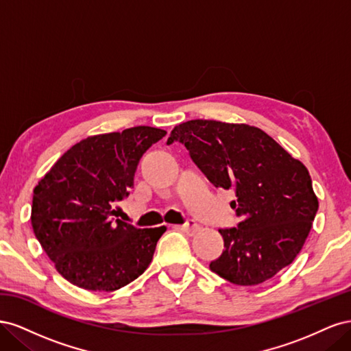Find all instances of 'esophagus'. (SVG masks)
Here are the masks:
<instances>
[{
  "label": "esophagus",
  "instance_id": "esophagus-1",
  "mask_svg": "<svg viewBox=\"0 0 351 351\" xmlns=\"http://www.w3.org/2000/svg\"><path fill=\"white\" fill-rule=\"evenodd\" d=\"M178 228H180V230H183V231H186L187 234H195V232L199 230V226L196 224V222H195L193 219H190V221H187V222H186V224L180 226Z\"/></svg>",
  "mask_w": 351,
  "mask_h": 351
}]
</instances>
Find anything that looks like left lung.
Masks as SVG:
<instances>
[{
	"mask_svg": "<svg viewBox=\"0 0 351 351\" xmlns=\"http://www.w3.org/2000/svg\"><path fill=\"white\" fill-rule=\"evenodd\" d=\"M186 146L215 187L232 190L237 227L219 228L224 250L212 272L237 285H256L289 267L317 212L307 168L258 127L215 120L176 125L167 145Z\"/></svg>",
	"mask_w": 351,
	"mask_h": 351,
	"instance_id": "left-lung-1",
	"label": "left lung"
}]
</instances>
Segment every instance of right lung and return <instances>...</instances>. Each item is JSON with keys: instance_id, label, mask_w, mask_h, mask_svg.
<instances>
[{"instance_id": "right-lung-1", "label": "right lung", "mask_w": 351, "mask_h": 351, "mask_svg": "<svg viewBox=\"0 0 351 351\" xmlns=\"http://www.w3.org/2000/svg\"><path fill=\"white\" fill-rule=\"evenodd\" d=\"M165 134L137 125L90 136L71 146L35 187L32 228L69 282L114 291L149 267L167 228H136L115 219L114 206L130 195L143 154Z\"/></svg>"}]
</instances>
